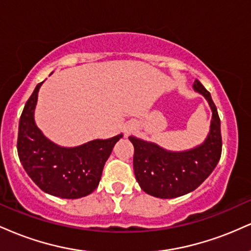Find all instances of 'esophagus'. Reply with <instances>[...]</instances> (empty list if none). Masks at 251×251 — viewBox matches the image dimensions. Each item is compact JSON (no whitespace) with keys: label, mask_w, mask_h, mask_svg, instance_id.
<instances>
[{"label":"esophagus","mask_w":251,"mask_h":251,"mask_svg":"<svg viewBox=\"0 0 251 251\" xmlns=\"http://www.w3.org/2000/svg\"><path fill=\"white\" fill-rule=\"evenodd\" d=\"M129 132H131V128H127V129H126V133H129Z\"/></svg>","instance_id":"esophagus-1"}]
</instances>
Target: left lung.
I'll return each instance as SVG.
<instances>
[{
  "instance_id": "left-lung-1",
  "label": "left lung",
  "mask_w": 251,
  "mask_h": 251,
  "mask_svg": "<svg viewBox=\"0 0 251 251\" xmlns=\"http://www.w3.org/2000/svg\"><path fill=\"white\" fill-rule=\"evenodd\" d=\"M194 88L205 97L212 111L210 133L201 145L190 151L170 152L153 143L128 138L134 146L135 179L146 194L153 197L176 198L194 191L214 171L221 158V120L217 108L197 79Z\"/></svg>"
}]
</instances>
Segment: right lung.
Masks as SVG:
<instances>
[{
	"mask_svg": "<svg viewBox=\"0 0 251 251\" xmlns=\"http://www.w3.org/2000/svg\"><path fill=\"white\" fill-rule=\"evenodd\" d=\"M37 83L25 102L19 124L17 153L31 180L42 191L60 198L85 197L99 185L102 169L123 134L111 139H96L76 148H61L43 135L34 122Z\"/></svg>",
	"mask_w": 251,
	"mask_h": 251,
	"instance_id": "right-lung-1",
	"label": "right lung"
}]
</instances>
